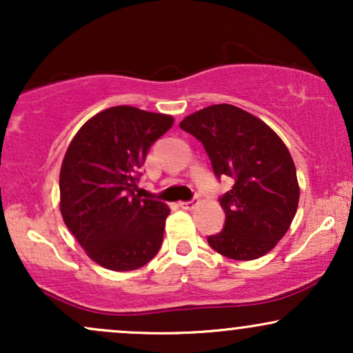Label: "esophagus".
<instances>
[{
  "instance_id": "1",
  "label": "esophagus",
  "mask_w": 353,
  "mask_h": 353,
  "mask_svg": "<svg viewBox=\"0 0 353 353\" xmlns=\"http://www.w3.org/2000/svg\"><path fill=\"white\" fill-rule=\"evenodd\" d=\"M197 202H196V199H190V201H182V202H179V205L182 209H194V205H196Z\"/></svg>"
}]
</instances>
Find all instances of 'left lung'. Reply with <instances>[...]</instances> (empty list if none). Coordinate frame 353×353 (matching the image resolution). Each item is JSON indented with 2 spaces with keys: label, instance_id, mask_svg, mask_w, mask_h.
Here are the masks:
<instances>
[{
  "label": "left lung",
  "instance_id": "1",
  "mask_svg": "<svg viewBox=\"0 0 353 353\" xmlns=\"http://www.w3.org/2000/svg\"><path fill=\"white\" fill-rule=\"evenodd\" d=\"M179 125L204 145L217 179H234L219 199L224 229L208 237L209 245L234 261L270 252L292 224L301 196L287 145L264 121L232 104L201 109Z\"/></svg>",
  "mask_w": 353,
  "mask_h": 353
}]
</instances>
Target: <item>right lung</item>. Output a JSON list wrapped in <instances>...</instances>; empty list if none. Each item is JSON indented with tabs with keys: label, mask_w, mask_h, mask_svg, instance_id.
Here are the masks:
<instances>
[{
	"label": "right lung",
	"mask_w": 353,
	"mask_h": 353,
	"mask_svg": "<svg viewBox=\"0 0 353 353\" xmlns=\"http://www.w3.org/2000/svg\"><path fill=\"white\" fill-rule=\"evenodd\" d=\"M172 123V116L132 106L104 109L84 123L64 154L61 216L104 269L136 270L159 252L171 209L141 199L137 181L149 148Z\"/></svg>",
	"instance_id": "add662e5"
}]
</instances>
